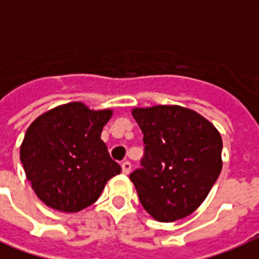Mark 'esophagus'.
Returning <instances> with one entry per match:
<instances>
[{
	"mask_svg": "<svg viewBox=\"0 0 259 259\" xmlns=\"http://www.w3.org/2000/svg\"><path fill=\"white\" fill-rule=\"evenodd\" d=\"M121 166H122V172L125 173V175H129L130 170H132V164H130V161H123Z\"/></svg>",
	"mask_w": 259,
	"mask_h": 259,
	"instance_id": "1",
	"label": "esophagus"
}]
</instances>
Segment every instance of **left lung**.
Returning a JSON list of instances; mask_svg holds the SVG:
<instances>
[{
	"mask_svg": "<svg viewBox=\"0 0 259 259\" xmlns=\"http://www.w3.org/2000/svg\"><path fill=\"white\" fill-rule=\"evenodd\" d=\"M145 156L130 175L142 207L158 222L188 217L222 170V137L200 114L181 106L136 107Z\"/></svg>",
	"mask_w": 259,
	"mask_h": 259,
	"instance_id": "8db88e82",
	"label": "left lung"
}]
</instances>
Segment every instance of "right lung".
Wrapping results in <instances>:
<instances>
[{"label": "right lung", "mask_w": 259, "mask_h": 259, "mask_svg": "<svg viewBox=\"0 0 259 259\" xmlns=\"http://www.w3.org/2000/svg\"><path fill=\"white\" fill-rule=\"evenodd\" d=\"M113 110L71 102L37 117L26 130L20 160L40 200L60 212H78L98 200L121 166L101 140Z\"/></svg>", "instance_id": "add662e5"}]
</instances>
